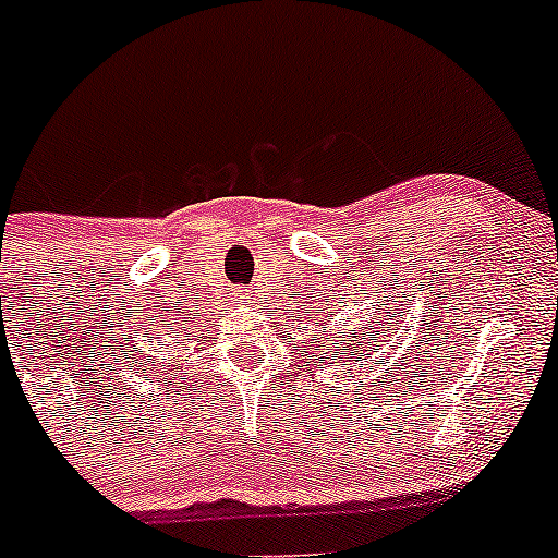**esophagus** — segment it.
Masks as SVG:
<instances>
[{
	"label": "esophagus",
	"mask_w": 558,
	"mask_h": 558,
	"mask_svg": "<svg viewBox=\"0 0 558 558\" xmlns=\"http://www.w3.org/2000/svg\"><path fill=\"white\" fill-rule=\"evenodd\" d=\"M238 300L243 302V305H251V302H253V291L251 289H240L238 291Z\"/></svg>",
	"instance_id": "1"
}]
</instances>
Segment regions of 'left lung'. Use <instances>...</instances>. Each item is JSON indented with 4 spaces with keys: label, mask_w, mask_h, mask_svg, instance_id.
Here are the masks:
<instances>
[{
    "label": "left lung",
    "mask_w": 558,
    "mask_h": 558,
    "mask_svg": "<svg viewBox=\"0 0 558 558\" xmlns=\"http://www.w3.org/2000/svg\"><path fill=\"white\" fill-rule=\"evenodd\" d=\"M320 329H326V320L320 324ZM375 329H380V337H378V342H380L384 340V329H388L386 320L384 324H380L378 318L364 320L362 326H353V329H342V324H337V340H331V345H326V353L335 359V362H329V364H335V367L342 362L356 364L359 351H364V356H373V353H369V342H375L373 340ZM326 340H329V337H326ZM373 351H378V348H373ZM324 362H326V356H324Z\"/></svg>",
    "instance_id": "left-lung-1"
}]
</instances>
